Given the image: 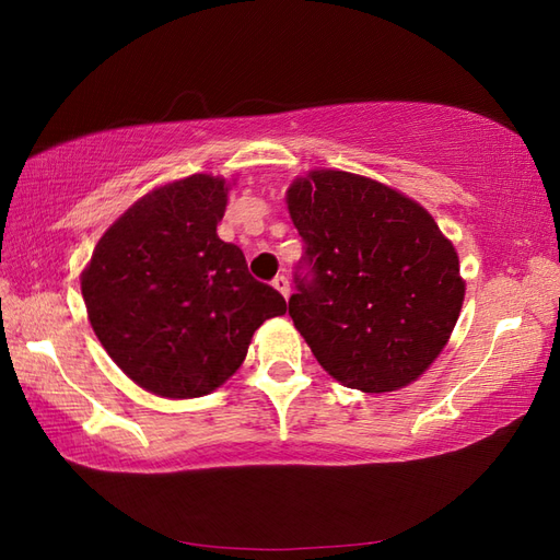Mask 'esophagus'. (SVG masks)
<instances>
[{
	"label": "esophagus",
	"instance_id": "obj_1",
	"mask_svg": "<svg viewBox=\"0 0 560 560\" xmlns=\"http://www.w3.org/2000/svg\"><path fill=\"white\" fill-rule=\"evenodd\" d=\"M271 287L277 289L283 295V299H289V295H291V281H289V277H283V273H279V277H273Z\"/></svg>",
	"mask_w": 560,
	"mask_h": 560
}]
</instances>
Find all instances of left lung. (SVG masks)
<instances>
[{
    "label": "left lung",
    "mask_w": 560,
    "mask_h": 560,
    "mask_svg": "<svg viewBox=\"0 0 560 560\" xmlns=\"http://www.w3.org/2000/svg\"><path fill=\"white\" fill-rule=\"evenodd\" d=\"M289 213L305 243L289 315L341 385L407 387L455 329L464 281L455 247L421 205L371 177L313 171Z\"/></svg>",
    "instance_id": "8db88e82"
}]
</instances>
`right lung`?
<instances>
[{
	"label": "right lung",
	"mask_w": 560,
	"mask_h": 560,
	"mask_svg": "<svg viewBox=\"0 0 560 560\" xmlns=\"http://www.w3.org/2000/svg\"><path fill=\"white\" fill-rule=\"evenodd\" d=\"M225 201L229 183L207 173L153 189L103 233L81 273L103 349L159 397L221 387L255 329L287 313L283 295L247 271L243 249L217 235Z\"/></svg>",
	"instance_id": "right-lung-1"
}]
</instances>
